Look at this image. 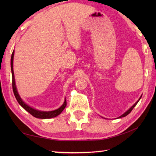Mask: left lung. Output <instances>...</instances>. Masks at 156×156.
Here are the masks:
<instances>
[{"instance_id": "left-lung-1", "label": "left lung", "mask_w": 156, "mask_h": 156, "mask_svg": "<svg viewBox=\"0 0 156 156\" xmlns=\"http://www.w3.org/2000/svg\"><path fill=\"white\" fill-rule=\"evenodd\" d=\"M141 97H142V96H140V98H139V100H138V101H137L136 102V103L135 104H134L133 105V106H132L131 108H130V109H129V110H127V111H126V112L125 113H123V114L122 115H120V116H119V117H118V118H123V117H125V116L126 115H127L128 114H129V113H130L131 112V111H132V109H133V108H134V107H135L136 106V105H137V104H138V102H139V100H140V98H141Z\"/></svg>"}]
</instances>
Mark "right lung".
I'll return each instance as SVG.
<instances>
[{
    "instance_id": "right-lung-1",
    "label": "right lung",
    "mask_w": 156,
    "mask_h": 156,
    "mask_svg": "<svg viewBox=\"0 0 156 156\" xmlns=\"http://www.w3.org/2000/svg\"><path fill=\"white\" fill-rule=\"evenodd\" d=\"M14 50L12 52V57H11V71L12 74V87H13V91H14V96L16 98L17 101L19 105L22 107L23 109H25L27 112L32 115L34 117L37 118H41V119H49V118H52L54 117H56L57 115H60V113L67 106V101H66V98L65 99L64 103L58 109L54 111H50V112H43V111H39L38 109H34V108L30 107V105L26 104L25 102L23 101L21 98L19 94L17 91L16 86V82H15V78H14V69H13V62H14Z\"/></svg>"
}]
</instances>
